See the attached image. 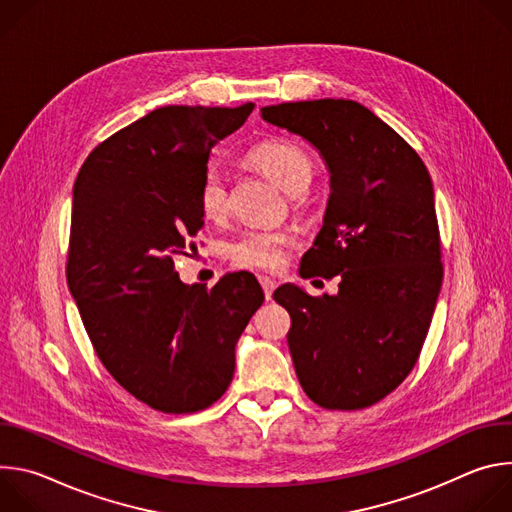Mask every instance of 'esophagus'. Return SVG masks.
Returning a JSON list of instances; mask_svg holds the SVG:
<instances>
[{
    "mask_svg": "<svg viewBox=\"0 0 512 512\" xmlns=\"http://www.w3.org/2000/svg\"><path fill=\"white\" fill-rule=\"evenodd\" d=\"M259 283H261V287H263L265 300H271V296H273V289H275V281H273V279H269V277H265V275H259Z\"/></svg>",
    "mask_w": 512,
    "mask_h": 512,
    "instance_id": "obj_1",
    "label": "esophagus"
}]
</instances>
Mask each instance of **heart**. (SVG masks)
<instances>
[{
    "mask_svg": "<svg viewBox=\"0 0 512 512\" xmlns=\"http://www.w3.org/2000/svg\"><path fill=\"white\" fill-rule=\"evenodd\" d=\"M247 160L261 170L271 182L287 192H300L308 186L314 166L310 156L298 145L283 139H267L257 143ZM198 206L206 218H221L227 212L229 196L221 172L210 168L198 186ZM287 235L273 229H247L235 237L227 255L241 269H277L283 261Z\"/></svg>",
    "mask_w": 512,
    "mask_h": 512,
    "instance_id": "1",
    "label": "heart"
}]
</instances>
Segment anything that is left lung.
<instances>
[{
    "instance_id": "1",
    "label": "left lung",
    "mask_w": 512,
    "mask_h": 512,
    "mask_svg": "<svg viewBox=\"0 0 512 512\" xmlns=\"http://www.w3.org/2000/svg\"><path fill=\"white\" fill-rule=\"evenodd\" d=\"M261 117L310 141L330 172L324 225L300 275H340L338 294L275 289L291 316L298 381L324 409L371 407L415 367L444 265L429 172L411 145L348 99L281 103Z\"/></svg>"
}]
</instances>
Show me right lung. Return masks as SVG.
Masks as SVG:
<instances>
[{
  "label": "right lung",
  "mask_w": 512,
  "mask_h": 512,
  "mask_svg": "<svg viewBox=\"0 0 512 512\" xmlns=\"http://www.w3.org/2000/svg\"><path fill=\"white\" fill-rule=\"evenodd\" d=\"M253 107H160L99 143L72 188L68 289L109 375L162 413L223 397L235 344L263 304L249 271L206 289L174 269L204 225L210 150Z\"/></svg>",
  "instance_id": "right-lung-1"
}]
</instances>
